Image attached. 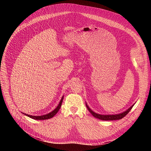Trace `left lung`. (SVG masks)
<instances>
[{"mask_svg":"<svg viewBox=\"0 0 151 151\" xmlns=\"http://www.w3.org/2000/svg\"><path fill=\"white\" fill-rule=\"evenodd\" d=\"M86 107L88 109L89 111L92 114V115L96 117L97 119H99L100 120H102V121H114V120H119V119H121L122 118H123L124 117H125L127 114L132 109V107L133 106V105H132L130 108H129L127 110L121 113V114H115V115H101V114H97V113H94L93 111H92L89 107L87 105V104H86Z\"/></svg>","mask_w":151,"mask_h":151,"instance_id":"obj_1","label":"left lung"}]
</instances>
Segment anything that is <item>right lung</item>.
I'll return each mask as SVG.
<instances>
[{
  "label": "right lung",
  "instance_id": "1",
  "mask_svg": "<svg viewBox=\"0 0 151 151\" xmlns=\"http://www.w3.org/2000/svg\"><path fill=\"white\" fill-rule=\"evenodd\" d=\"M63 97H62L59 104L58 105V106H57V108H55L54 110H53L52 111H51V113L47 114H45V115H43V116H30V115H29V114H25V113H23L24 114H25L26 116L32 118V119H35V120H45V119H50L51 117H52L53 116H54V115H55V114H56L58 111L59 110L61 105H62V101H63Z\"/></svg>",
  "mask_w": 151,
  "mask_h": 151
}]
</instances>
